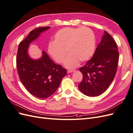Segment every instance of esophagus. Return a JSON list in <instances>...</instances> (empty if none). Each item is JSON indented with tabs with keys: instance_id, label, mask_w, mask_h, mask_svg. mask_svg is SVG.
<instances>
[{
	"instance_id": "34e87169",
	"label": "esophagus",
	"mask_w": 133,
	"mask_h": 133,
	"mask_svg": "<svg viewBox=\"0 0 133 133\" xmlns=\"http://www.w3.org/2000/svg\"><path fill=\"white\" fill-rule=\"evenodd\" d=\"M75 70H67V73H71V72H74Z\"/></svg>"
}]
</instances>
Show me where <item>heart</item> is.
Wrapping results in <instances>:
<instances>
[{
  "label": "heart",
  "instance_id": "heart-1",
  "mask_svg": "<svg viewBox=\"0 0 133 133\" xmlns=\"http://www.w3.org/2000/svg\"><path fill=\"white\" fill-rule=\"evenodd\" d=\"M96 47L94 32L89 28H66L54 35V42L48 45V52L57 62L63 63L68 68L76 67L79 61L85 62L93 56Z\"/></svg>",
  "mask_w": 133,
  "mask_h": 133
}]
</instances>
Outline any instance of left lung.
<instances>
[{
	"label": "left lung",
	"instance_id": "1",
	"mask_svg": "<svg viewBox=\"0 0 133 133\" xmlns=\"http://www.w3.org/2000/svg\"><path fill=\"white\" fill-rule=\"evenodd\" d=\"M94 55L80 68L83 78L79 90L89 97L98 96L110 87L116 73L119 53L117 45L110 34L104 31Z\"/></svg>",
	"mask_w": 133,
	"mask_h": 133
}]
</instances>
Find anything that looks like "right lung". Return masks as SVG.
Wrapping results in <instances>:
<instances>
[{"label": "right lung", "instance_id": "1", "mask_svg": "<svg viewBox=\"0 0 133 133\" xmlns=\"http://www.w3.org/2000/svg\"><path fill=\"white\" fill-rule=\"evenodd\" d=\"M49 28V26L42 27L30 32L19 43L16 57L17 69L21 83L30 93L43 99L56 92L67 74L66 69L54 63L44 51L38 59H33L28 55L30 43Z\"/></svg>", "mask_w": 133, "mask_h": 133}]
</instances>
